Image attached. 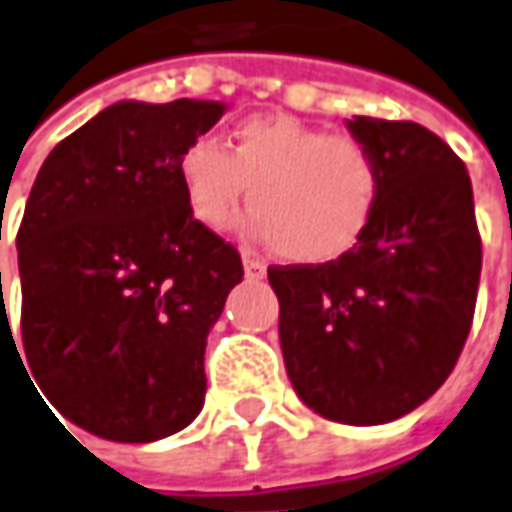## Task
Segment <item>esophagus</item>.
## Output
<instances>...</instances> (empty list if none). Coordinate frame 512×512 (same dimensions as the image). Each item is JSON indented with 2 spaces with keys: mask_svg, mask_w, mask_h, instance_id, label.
I'll use <instances>...</instances> for the list:
<instances>
[{
  "mask_svg": "<svg viewBox=\"0 0 512 512\" xmlns=\"http://www.w3.org/2000/svg\"><path fill=\"white\" fill-rule=\"evenodd\" d=\"M243 272H246L249 280H263V277H266V263L257 260V257L243 255Z\"/></svg>",
  "mask_w": 512,
  "mask_h": 512,
  "instance_id": "1",
  "label": "esophagus"
}]
</instances>
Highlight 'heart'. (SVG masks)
<instances>
[{
    "label": "heart",
    "mask_w": 512,
    "mask_h": 512,
    "mask_svg": "<svg viewBox=\"0 0 512 512\" xmlns=\"http://www.w3.org/2000/svg\"><path fill=\"white\" fill-rule=\"evenodd\" d=\"M175 172L201 226H232L249 195L255 238L297 263H328L351 252L382 198V167L362 141L283 113L238 121L226 150L209 135L192 138Z\"/></svg>",
    "instance_id": "obj_1"
}]
</instances>
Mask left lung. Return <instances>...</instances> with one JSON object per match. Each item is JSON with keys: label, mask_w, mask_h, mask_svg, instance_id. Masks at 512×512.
Wrapping results in <instances>:
<instances>
[{"label": "left lung", "mask_w": 512, "mask_h": 512, "mask_svg": "<svg viewBox=\"0 0 512 512\" xmlns=\"http://www.w3.org/2000/svg\"><path fill=\"white\" fill-rule=\"evenodd\" d=\"M382 198L362 240L323 266H272L280 348L297 397L343 425L411 414L448 379L473 323L482 238L473 186L448 144L414 121L354 115Z\"/></svg>", "instance_id": "8db88e82"}]
</instances>
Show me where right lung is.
<instances>
[{
  "label": "right lung",
  "mask_w": 512,
  "mask_h": 512,
  "mask_svg": "<svg viewBox=\"0 0 512 512\" xmlns=\"http://www.w3.org/2000/svg\"><path fill=\"white\" fill-rule=\"evenodd\" d=\"M223 113L115 101L53 147L30 189L16 235L27 371L101 439L155 442L201 414L206 337L243 266L192 218L175 164Z\"/></svg>",
  "instance_id": "add662e5"
}]
</instances>
